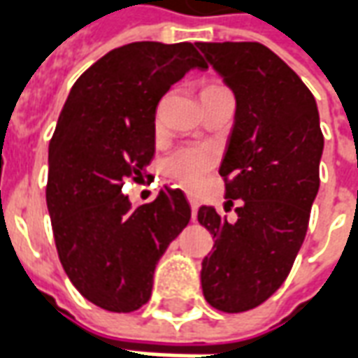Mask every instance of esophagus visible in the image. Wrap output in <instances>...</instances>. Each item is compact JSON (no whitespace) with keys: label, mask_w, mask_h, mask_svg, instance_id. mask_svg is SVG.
Segmentation results:
<instances>
[{"label":"esophagus","mask_w":358,"mask_h":358,"mask_svg":"<svg viewBox=\"0 0 358 358\" xmlns=\"http://www.w3.org/2000/svg\"><path fill=\"white\" fill-rule=\"evenodd\" d=\"M189 205H192V217H194L195 220V217H197V209H199V203L195 201V199H189Z\"/></svg>","instance_id":"obj_1"}]
</instances>
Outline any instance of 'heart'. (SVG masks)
<instances>
[{
    "label": "heart",
    "mask_w": 358,
    "mask_h": 358,
    "mask_svg": "<svg viewBox=\"0 0 358 358\" xmlns=\"http://www.w3.org/2000/svg\"><path fill=\"white\" fill-rule=\"evenodd\" d=\"M215 88H222V86L220 84H209V86L203 88V92ZM215 163H217V155H215L213 149L203 148V145H186V148L176 149L164 161L163 166L164 172L172 180H176L184 189L195 192L205 184V178L209 176Z\"/></svg>",
    "instance_id": "heart-1"
}]
</instances>
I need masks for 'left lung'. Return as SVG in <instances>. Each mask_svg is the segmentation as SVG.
Returning <instances> with one entry per match:
<instances>
[{
  "label": "left lung",
  "mask_w": 358,
  "mask_h": 358,
  "mask_svg": "<svg viewBox=\"0 0 358 358\" xmlns=\"http://www.w3.org/2000/svg\"><path fill=\"white\" fill-rule=\"evenodd\" d=\"M205 59L236 95V117L220 176L230 222L213 207L197 210L213 234L201 263L203 295L222 313L259 307L289 274L320 186L324 136L310 90L259 42H199Z\"/></svg>",
  "instance_id": "1"
}]
</instances>
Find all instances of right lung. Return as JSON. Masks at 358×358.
Returning <instances> with one entry per match:
<instances>
[{
    "label": "right lung",
    "instance_id": "1",
    "mask_svg": "<svg viewBox=\"0 0 358 358\" xmlns=\"http://www.w3.org/2000/svg\"><path fill=\"white\" fill-rule=\"evenodd\" d=\"M207 69L194 43L134 42L74 82L50 141L45 201L59 261L78 292L110 313L151 297L153 272L192 218L182 189L132 207L122 194L155 155V110L172 84Z\"/></svg>",
    "mask_w": 358,
    "mask_h": 358
}]
</instances>
